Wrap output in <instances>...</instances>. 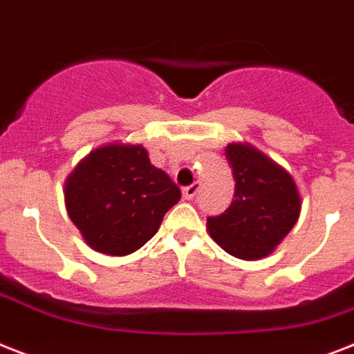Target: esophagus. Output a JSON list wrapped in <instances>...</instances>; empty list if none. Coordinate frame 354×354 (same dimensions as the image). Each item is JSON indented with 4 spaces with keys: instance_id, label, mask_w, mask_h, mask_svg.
Returning <instances> with one entry per match:
<instances>
[{
    "instance_id": "obj_1",
    "label": "esophagus",
    "mask_w": 354,
    "mask_h": 354,
    "mask_svg": "<svg viewBox=\"0 0 354 354\" xmlns=\"http://www.w3.org/2000/svg\"><path fill=\"white\" fill-rule=\"evenodd\" d=\"M198 189H201V184H198V183L189 184V186L183 188V197L186 198V201H192V198H194L195 195L198 194Z\"/></svg>"
}]
</instances>
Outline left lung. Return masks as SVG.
<instances>
[{"instance_id": "1", "label": "left lung", "mask_w": 354, "mask_h": 354, "mask_svg": "<svg viewBox=\"0 0 354 354\" xmlns=\"http://www.w3.org/2000/svg\"><path fill=\"white\" fill-rule=\"evenodd\" d=\"M226 159L235 177L230 208L208 218L212 239L242 261L264 259L300 217V194L288 170L250 142H230Z\"/></svg>"}]
</instances>
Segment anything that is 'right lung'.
<instances>
[{
    "label": "right lung",
    "mask_w": 354,
    "mask_h": 354,
    "mask_svg": "<svg viewBox=\"0 0 354 354\" xmlns=\"http://www.w3.org/2000/svg\"><path fill=\"white\" fill-rule=\"evenodd\" d=\"M179 201L180 189L141 145L99 146L65 180L70 221L104 255L124 257L145 246Z\"/></svg>",
    "instance_id": "obj_1"
}]
</instances>
